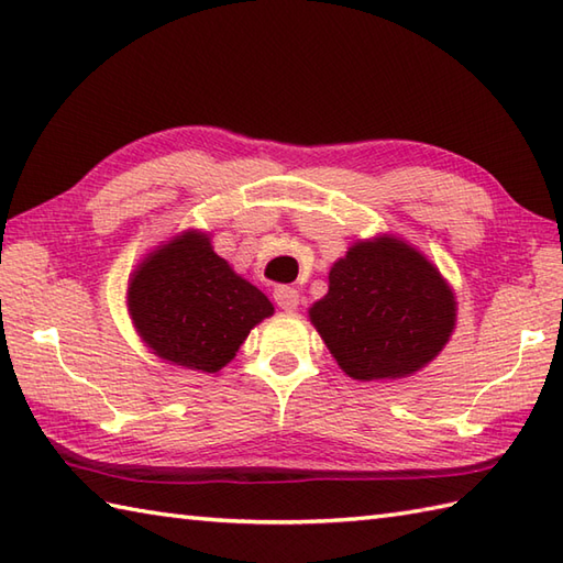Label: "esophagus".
Returning a JSON list of instances; mask_svg holds the SVG:
<instances>
[{"instance_id": "34e87169", "label": "esophagus", "mask_w": 563, "mask_h": 563, "mask_svg": "<svg viewBox=\"0 0 563 563\" xmlns=\"http://www.w3.org/2000/svg\"><path fill=\"white\" fill-rule=\"evenodd\" d=\"M273 297H275V305L285 309V312H295L297 305H300V292L290 288V285H278Z\"/></svg>"}]
</instances>
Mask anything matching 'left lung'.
<instances>
[{
	"mask_svg": "<svg viewBox=\"0 0 563 563\" xmlns=\"http://www.w3.org/2000/svg\"><path fill=\"white\" fill-rule=\"evenodd\" d=\"M309 321L345 375L361 382L416 375L445 349L457 300L435 263L401 236L357 239L329 271Z\"/></svg>",
	"mask_w": 563,
	"mask_h": 563,
	"instance_id": "obj_1",
	"label": "left lung"
}]
</instances>
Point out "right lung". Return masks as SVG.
I'll use <instances>...</instances> for the list:
<instances>
[{"label":"right lung","instance_id":"1","mask_svg":"<svg viewBox=\"0 0 563 563\" xmlns=\"http://www.w3.org/2000/svg\"><path fill=\"white\" fill-rule=\"evenodd\" d=\"M128 314L164 363L218 373L249 331L273 317L256 285L214 254L210 232L186 230L145 254L128 280Z\"/></svg>","mask_w":563,"mask_h":563}]
</instances>
